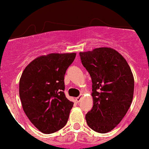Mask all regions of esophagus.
<instances>
[{"instance_id":"esophagus-1","label":"esophagus","mask_w":149,"mask_h":149,"mask_svg":"<svg viewBox=\"0 0 149 149\" xmlns=\"http://www.w3.org/2000/svg\"><path fill=\"white\" fill-rule=\"evenodd\" d=\"M81 98H82V95H80L79 96H77V98H75V100L77 101V102H79L81 101Z\"/></svg>"}]
</instances>
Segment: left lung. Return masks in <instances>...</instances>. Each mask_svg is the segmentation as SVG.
Listing matches in <instances>:
<instances>
[{"label":"left lung","mask_w":149,"mask_h":149,"mask_svg":"<svg viewBox=\"0 0 149 149\" xmlns=\"http://www.w3.org/2000/svg\"><path fill=\"white\" fill-rule=\"evenodd\" d=\"M80 57L93 83V105L86 114L87 125L97 133H108L121 121L130 107L133 73L126 59L112 48L81 52Z\"/></svg>","instance_id":"obj_1"}]
</instances>
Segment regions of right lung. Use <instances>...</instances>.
Instances as JSON below:
<instances>
[{"label":"right lung","mask_w":149,"mask_h":149,"mask_svg":"<svg viewBox=\"0 0 149 149\" xmlns=\"http://www.w3.org/2000/svg\"><path fill=\"white\" fill-rule=\"evenodd\" d=\"M75 53H50L31 62L19 81L22 109L40 132L55 133L66 124L74 102L64 93V76Z\"/></svg>","instance_id":"right-lung-1"}]
</instances>
